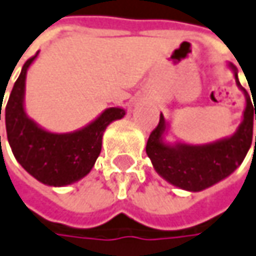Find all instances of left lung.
Masks as SVG:
<instances>
[{"mask_svg":"<svg viewBox=\"0 0 256 256\" xmlns=\"http://www.w3.org/2000/svg\"><path fill=\"white\" fill-rule=\"evenodd\" d=\"M237 86L245 96L242 119L237 130L230 136L206 144H189L175 140L168 142L165 137L170 133V123L160 114L157 128L148 137L146 152L160 176L174 186L188 192H200L230 176L242 164L254 140V118L256 106L251 104L248 92L238 80V70L228 62ZM256 148V136H255Z\"/></svg>","mask_w":256,"mask_h":256,"instance_id":"8db88e82","label":"left lung"}]
</instances>
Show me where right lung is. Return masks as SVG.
Wrapping results in <instances>:
<instances>
[{
    "mask_svg": "<svg viewBox=\"0 0 256 256\" xmlns=\"http://www.w3.org/2000/svg\"><path fill=\"white\" fill-rule=\"evenodd\" d=\"M38 56L39 52L24 64L14 84L5 108L6 137L14 157L29 175L48 186H67L91 172L100 154L106 128L124 118L126 110L118 106L108 108L84 128L68 133L42 128L25 109L26 74Z\"/></svg>",
    "mask_w": 256,
    "mask_h": 256,
    "instance_id": "obj_1",
    "label": "right lung"
}]
</instances>
